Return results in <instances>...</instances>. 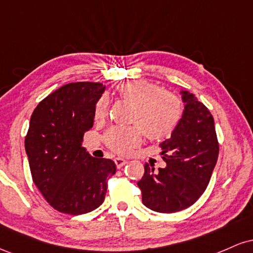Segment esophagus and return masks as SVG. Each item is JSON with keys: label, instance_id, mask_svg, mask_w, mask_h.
I'll list each match as a JSON object with an SVG mask.
<instances>
[{"label": "esophagus", "instance_id": "1", "mask_svg": "<svg viewBox=\"0 0 253 253\" xmlns=\"http://www.w3.org/2000/svg\"><path fill=\"white\" fill-rule=\"evenodd\" d=\"M114 162H115V165H117L118 169H120V168H123L124 165H126V164H127V162L125 161V159L120 158V157H118V158H115V159H114Z\"/></svg>", "mask_w": 253, "mask_h": 253}]
</instances>
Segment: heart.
Listing matches in <instances>:
<instances>
[{
	"mask_svg": "<svg viewBox=\"0 0 253 253\" xmlns=\"http://www.w3.org/2000/svg\"><path fill=\"white\" fill-rule=\"evenodd\" d=\"M117 91L123 100L133 104L127 127H112L104 134V143L119 155H128L141 144L145 133L151 141L171 138L181 124L184 104L178 95L162 89L158 84L145 80L120 83ZM108 112V100L100 97L95 104V120H103Z\"/></svg>",
	"mask_w": 253,
	"mask_h": 253,
	"instance_id": "b5f03b06",
	"label": "heart"
}]
</instances>
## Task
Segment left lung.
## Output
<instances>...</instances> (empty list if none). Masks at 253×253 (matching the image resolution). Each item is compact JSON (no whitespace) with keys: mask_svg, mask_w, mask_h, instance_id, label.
<instances>
[{"mask_svg":"<svg viewBox=\"0 0 253 253\" xmlns=\"http://www.w3.org/2000/svg\"><path fill=\"white\" fill-rule=\"evenodd\" d=\"M184 114L170 139L163 141L167 168L144 165L138 182L143 203L159 213H176L194 205L205 193L219 156V141L210 109L189 91H182Z\"/></svg>","mask_w":253,"mask_h":253,"instance_id":"1","label":"left lung"}]
</instances>
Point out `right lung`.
I'll list each match as a JSON object with an SVG mask.
<instances>
[{"label": "right lung", "mask_w": 253, "mask_h": 253, "mask_svg": "<svg viewBox=\"0 0 253 253\" xmlns=\"http://www.w3.org/2000/svg\"><path fill=\"white\" fill-rule=\"evenodd\" d=\"M106 86L76 82L51 92L34 109L25 138L34 184L52 208L80 215L104 201L117 165L94 158L82 146L94 125V109Z\"/></svg>", "instance_id": "obj_1"}]
</instances>
